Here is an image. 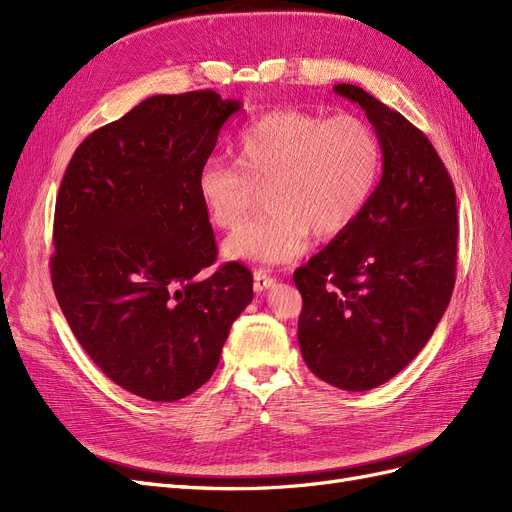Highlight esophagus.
<instances>
[{
	"label": "esophagus",
	"instance_id": "1",
	"mask_svg": "<svg viewBox=\"0 0 512 512\" xmlns=\"http://www.w3.org/2000/svg\"><path fill=\"white\" fill-rule=\"evenodd\" d=\"M273 284H275V277H271L267 271H262V269L254 271V290H256V292L267 290V288H271Z\"/></svg>",
	"mask_w": 512,
	"mask_h": 512
}]
</instances>
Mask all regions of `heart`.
<instances>
[{"instance_id": "b5f03b06", "label": "heart", "mask_w": 512, "mask_h": 512, "mask_svg": "<svg viewBox=\"0 0 512 512\" xmlns=\"http://www.w3.org/2000/svg\"><path fill=\"white\" fill-rule=\"evenodd\" d=\"M235 162L207 160L196 190L215 226L237 228L267 185V211L224 241V256L290 262L312 239H335L374 194L382 147L367 121L282 108L256 117L235 138Z\"/></svg>"}]
</instances>
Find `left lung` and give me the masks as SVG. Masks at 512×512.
<instances>
[{
  "mask_svg": "<svg viewBox=\"0 0 512 512\" xmlns=\"http://www.w3.org/2000/svg\"><path fill=\"white\" fill-rule=\"evenodd\" d=\"M384 170L361 218L294 271L299 346L314 374L344 391L397 376L429 342L455 288L457 196L429 138L356 85Z\"/></svg>",
  "mask_w": 512,
  "mask_h": 512,
  "instance_id": "left-lung-1",
  "label": "left lung"
}]
</instances>
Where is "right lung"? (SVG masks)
<instances>
[{"instance_id":"right-lung-1","label":"right lung","mask_w":512,"mask_h":512,"mask_svg":"<svg viewBox=\"0 0 512 512\" xmlns=\"http://www.w3.org/2000/svg\"><path fill=\"white\" fill-rule=\"evenodd\" d=\"M241 102L211 89L151 96L91 132L61 179L51 256L74 337L121 389L177 401L220 363L252 271L218 260L196 177Z\"/></svg>"}]
</instances>
